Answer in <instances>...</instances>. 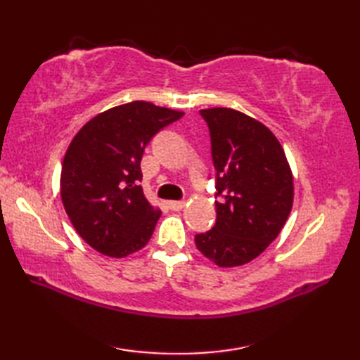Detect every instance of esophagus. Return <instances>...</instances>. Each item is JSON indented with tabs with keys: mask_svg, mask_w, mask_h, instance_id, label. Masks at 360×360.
Here are the masks:
<instances>
[{
	"mask_svg": "<svg viewBox=\"0 0 360 360\" xmlns=\"http://www.w3.org/2000/svg\"><path fill=\"white\" fill-rule=\"evenodd\" d=\"M184 205H186V201H170V202H168V207H170L174 212L182 210V209H184Z\"/></svg>",
	"mask_w": 360,
	"mask_h": 360,
	"instance_id": "obj_1",
	"label": "esophagus"
}]
</instances>
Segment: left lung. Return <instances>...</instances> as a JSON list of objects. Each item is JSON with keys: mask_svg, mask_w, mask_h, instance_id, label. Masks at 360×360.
<instances>
[{"mask_svg": "<svg viewBox=\"0 0 360 360\" xmlns=\"http://www.w3.org/2000/svg\"><path fill=\"white\" fill-rule=\"evenodd\" d=\"M215 167L217 223L195 235L198 250L221 267L257 258L292 209L289 164L269 128L231 108L201 110Z\"/></svg>", "mask_w": 360, "mask_h": 360, "instance_id": "1", "label": "left lung"}]
</instances>
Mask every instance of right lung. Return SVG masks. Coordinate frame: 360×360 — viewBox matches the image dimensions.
<instances>
[{
    "label": "right lung",
    "instance_id": "right-lung-1",
    "mask_svg": "<svg viewBox=\"0 0 360 360\" xmlns=\"http://www.w3.org/2000/svg\"><path fill=\"white\" fill-rule=\"evenodd\" d=\"M182 116L131 102L98 114L75 134L60 193L74 229L97 252L120 258L150 241L160 210L143 196L142 155L153 136Z\"/></svg>",
    "mask_w": 360,
    "mask_h": 360
}]
</instances>
